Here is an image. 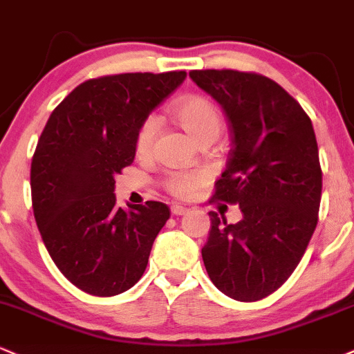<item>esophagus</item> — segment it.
Wrapping results in <instances>:
<instances>
[{"label": "esophagus", "mask_w": 354, "mask_h": 354, "mask_svg": "<svg viewBox=\"0 0 354 354\" xmlns=\"http://www.w3.org/2000/svg\"><path fill=\"white\" fill-rule=\"evenodd\" d=\"M170 210H172L174 215H185L187 214V209L182 205H172V209Z\"/></svg>", "instance_id": "1"}]
</instances>
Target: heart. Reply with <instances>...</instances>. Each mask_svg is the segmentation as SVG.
Returning <instances> with one entry per match:
<instances>
[{
	"label": "heart",
	"mask_w": 354,
	"mask_h": 354,
	"mask_svg": "<svg viewBox=\"0 0 354 354\" xmlns=\"http://www.w3.org/2000/svg\"><path fill=\"white\" fill-rule=\"evenodd\" d=\"M174 119L180 124L182 129L189 134L195 142L214 137L217 139L222 132L223 120L217 107L203 97H185L177 102L172 109ZM159 129V118L149 115L140 124L136 136V152L139 156H147L151 152L153 139ZM207 182V174L203 170H192V172H172L167 177V190L178 198L194 197L201 187Z\"/></svg>",
	"instance_id": "obj_1"
}]
</instances>
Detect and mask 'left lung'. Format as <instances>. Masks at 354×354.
I'll list each match as a JSON object with an SVG mask.
<instances>
[{
    "mask_svg": "<svg viewBox=\"0 0 354 354\" xmlns=\"http://www.w3.org/2000/svg\"><path fill=\"white\" fill-rule=\"evenodd\" d=\"M222 106L232 149L214 198L239 203L242 220L210 212L202 259L227 297L257 301L288 280L318 223L322 167L313 126L281 86L253 73H189Z\"/></svg>",
    "mask_w": 354,
    "mask_h": 354,
    "instance_id": "1",
    "label": "left lung"
}]
</instances>
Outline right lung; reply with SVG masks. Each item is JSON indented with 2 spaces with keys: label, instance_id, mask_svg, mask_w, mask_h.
<instances>
[{
  "label": "right lung",
  "instance_id": "right-lung-1",
  "mask_svg": "<svg viewBox=\"0 0 354 354\" xmlns=\"http://www.w3.org/2000/svg\"><path fill=\"white\" fill-rule=\"evenodd\" d=\"M185 71L127 73L79 84L49 115L31 162V197L43 242L73 285L94 297L132 288L170 217L162 202L115 205V176L134 162L140 124Z\"/></svg>",
  "mask_w": 354,
  "mask_h": 354
}]
</instances>
